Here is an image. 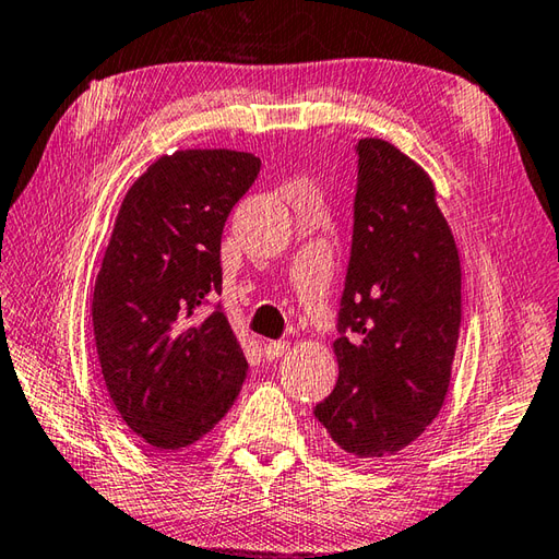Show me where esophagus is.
Here are the masks:
<instances>
[{
  "mask_svg": "<svg viewBox=\"0 0 559 559\" xmlns=\"http://www.w3.org/2000/svg\"><path fill=\"white\" fill-rule=\"evenodd\" d=\"M286 350H288V343L286 341H269L266 346H264L266 360H278Z\"/></svg>",
  "mask_w": 559,
  "mask_h": 559,
  "instance_id": "obj_1",
  "label": "esophagus"
}]
</instances>
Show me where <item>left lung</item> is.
I'll use <instances>...</instances> for the list:
<instances>
[{
	"instance_id": "8db88e82",
	"label": "left lung",
	"mask_w": 559,
	"mask_h": 559,
	"mask_svg": "<svg viewBox=\"0 0 559 559\" xmlns=\"http://www.w3.org/2000/svg\"><path fill=\"white\" fill-rule=\"evenodd\" d=\"M355 151L353 247L334 341L338 382L314 418L348 454L382 459L415 442L447 399L461 261L430 175L384 139H360Z\"/></svg>"
}]
</instances>
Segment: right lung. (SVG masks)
I'll return each mask as SVG.
<instances>
[{"instance_id": "right-lung-1", "label": "right lung", "mask_w": 559, "mask_h": 559, "mask_svg": "<svg viewBox=\"0 0 559 559\" xmlns=\"http://www.w3.org/2000/svg\"><path fill=\"white\" fill-rule=\"evenodd\" d=\"M261 160L230 148L160 156L129 187L93 288V336L112 406L141 442L177 451L240 394L247 360L228 317L221 235Z\"/></svg>"}]
</instances>
